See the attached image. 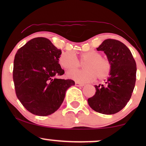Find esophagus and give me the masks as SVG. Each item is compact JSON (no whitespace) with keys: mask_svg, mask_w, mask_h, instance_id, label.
<instances>
[{"mask_svg":"<svg viewBox=\"0 0 146 146\" xmlns=\"http://www.w3.org/2000/svg\"><path fill=\"white\" fill-rule=\"evenodd\" d=\"M75 84H76V86H84L85 85V84L78 82H76Z\"/></svg>","mask_w":146,"mask_h":146,"instance_id":"obj_1","label":"esophagus"}]
</instances>
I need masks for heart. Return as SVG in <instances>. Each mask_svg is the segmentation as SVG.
<instances>
[{
  "mask_svg": "<svg viewBox=\"0 0 146 146\" xmlns=\"http://www.w3.org/2000/svg\"><path fill=\"white\" fill-rule=\"evenodd\" d=\"M80 60L84 63V70H74L68 73L70 78L81 82L93 81L98 78V80H104L110 74L111 65L108 59L102 57L98 52L90 50L82 53ZM59 63L61 66L67 70L76 69L80 66V62L76 54L72 51L63 52L59 58Z\"/></svg>",
  "mask_w": 146,
  "mask_h": 146,
  "instance_id": "b5f03b06",
  "label": "heart"
}]
</instances>
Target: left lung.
Returning a JSON list of instances; mask_svg holds the SVG:
<instances>
[{"label":"left lung","mask_w":146,"mask_h":146,"mask_svg":"<svg viewBox=\"0 0 146 146\" xmlns=\"http://www.w3.org/2000/svg\"><path fill=\"white\" fill-rule=\"evenodd\" d=\"M96 49L106 54L111 69L105 84L95 86V94L88 103L97 112L113 114L130 99L136 80V64L128 48L117 40H105Z\"/></svg>","instance_id":"obj_1"}]
</instances>
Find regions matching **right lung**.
<instances>
[{"instance_id": "1", "label": "right lung", "mask_w": 146, "mask_h": 146, "mask_svg": "<svg viewBox=\"0 0 146 146\" xmlns=\"http://www.w3.org/2000/svg\"><path fill=\"white\" fill-rule=\"evenodd\" d=\"M61 50L43 37L31 40L18 50L14 60L16 95L28 111L46 116L60 107L72 80L58 79L64 70L58 63Z\"/></svg>"}]
</instances>
